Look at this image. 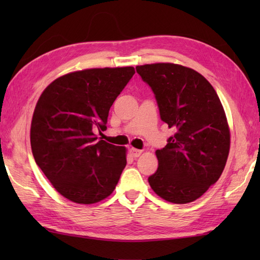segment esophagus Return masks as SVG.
I'll use <instances>...</instances> for the list:
<instances>
[{
    "mask_svg": "<svg viewBox=\"0 0 260 260\" xmlns=\"http://www.w3.org/2000/svg\"><path fill=\"white\" fill-rule=\"evenodd\" d=\"M129 154H131V156L132 157H134V158H136V157H139L141 154H142V151L141 150H137V148H129Z\"/></svg>",
    "mask_w": 260,
    "mask_h": 260,
    "instance_id": "34e87169",
    "label": "esophagus"
}]
</instances>
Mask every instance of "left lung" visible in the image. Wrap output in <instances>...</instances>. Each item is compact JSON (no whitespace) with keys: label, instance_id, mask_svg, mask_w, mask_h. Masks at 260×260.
Masks as SVG:
<instances>
[{"label":"left lung","instance_id":"8db88e82","mask_svg":"<svg viewBox=\"0 0 260 260\" xmlns=\"http://www.w3.org/2000/svg\"><path fill=\"white\" fill-rule=\"evenodd\" d=\"M136 71L154 92L161 119L175 131L156 151L158 168L148 183L169 202L194 201L218 181L227 162L230 132L222 104L191 68L152 63Z\"/></svg>","mask_w":260,"mask_h":260}]
</instances>
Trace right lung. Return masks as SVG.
Here are the masks:
<instances>
[{
    "label": "right lung",
    "instance_id": "obj_1",
    "mask_svg": "<svg viewBox=\"0 0 260 260\" xmlns=\"http://www.w3.org/2000/svg\"><path fill=\"white\" fill-rule=\"evenodd\" d=\"M135 74L133 67L75 71L52 81L37 103L33 157L68 200L91 204L113 193L126 167V148L98 140L109 109Z\"/></svg>",
    "mask_w": 260,
    "mask_h": 260
}]
</instances>
